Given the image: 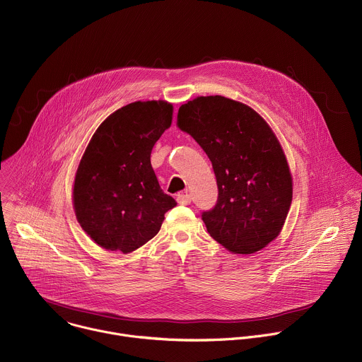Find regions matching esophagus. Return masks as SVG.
I'll return each instance as SVG.
<instances>
[{
	"label": "esophagus",
	"mask_w": 362,
	"mask_h": 362,
	"mask_svg": "<svg viewBox=\"0 0 362 362\" xmlns=\"http://www.w3.org/2000/svg\"><path fill=\"white\" fill-rule=\"evenodd\" d=\"M176 200H177L179 204H185V206H186V204H190L192 197H190V194H187V193H182V194H177Z\"/></svg>",
	"instance_id": "34e87169"
}]
</instances>
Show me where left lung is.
I'll use <instances>...</instances> for the list:
<instances>
[{
    "instance_id": "obj_1",
    "label": "left lung",
    "mask_w": 362,
    "mask_h": 362,
    "mask_svg": "<svg viewBox=\"0 0 362 362\" xmlns=\"http://www.w3.org/2000/svg\"><path fill=\"white\" fill-rule=\"evenodd\" d=\"M177 127L209 156L217 180L214 209L203 211L209 234L234 255H253L280 234L293 200L284 151L250 106L220 95L179 107Z\"/></svg>"
}]
</instances>
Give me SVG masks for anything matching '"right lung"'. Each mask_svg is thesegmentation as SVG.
I'll return each instance as SVG.
<instances>
[{
  "mask_svg": "<svg viewBox=\"0 0 362 362\" xmlns=\"http://www.w3.org/2000/svg\"><path fill=\"white\" fill-rule=\"evenodd\" d=\"M172 117V103L138 100L110 113L92 135L75 173L72 202L78 223L102 249L135 252L177 204L163 193L151 165Z\"/></svg>",
  "mask_w": 362,
  "mask_h": 362,
  "instance_id": "obj_1",
  "label": "right lung"
}]
</instances>
